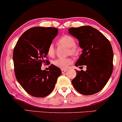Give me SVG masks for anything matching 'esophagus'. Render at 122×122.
Masks as SVG:
<instances>
[{
    "mask_svg": "<svg viewBox=\"0 0 122 122\" xmlns=\"http://www.w3.org/2000/svg\"><path fill=\"white\" fill-rule=\"evenodd\" d=\"M66 71H67V70H65V69H61V72H62L63 73H65L66 72Z\"/></svg>",
    "mask_w": 122,
    "mask_h": 122,
    "instance_id": "obj_1",
    "label": "esophagus"
}]
</instances>
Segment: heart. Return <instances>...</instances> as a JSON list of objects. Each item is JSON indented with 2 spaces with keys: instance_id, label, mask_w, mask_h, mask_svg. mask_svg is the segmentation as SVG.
<instances>
[{
  "instance_id": "1",
  "label": "heart",
  "mask_w": 122,
  "mask_h": 122,
  "mask_svg": "<svg viewBox=\"0 0 122 122\" xmlns=\"http://www.w3.org/2000/svg\"><path fill=\"white\" fill-rule=\"evenodd\" d=\"M59 43L68 47V54L76 56L79 53V50L76 46V40L72 36L65 35L59 40ZM47 55L50 57L54 56L55 54V48L53 43H50L47 49ZM55 66L61 69H66L72 63V60L70 58H58L52 61Z\"/></svg>"
}]
</instances>
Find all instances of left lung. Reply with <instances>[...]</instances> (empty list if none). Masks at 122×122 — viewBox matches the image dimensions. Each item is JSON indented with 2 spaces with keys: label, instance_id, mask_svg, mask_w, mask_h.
Listing matches in <instances>:
<instances>
[{
  "label": "left lung",
  "instance_id": "left-lung-1",
  "mask_svg": "<svg viewBox=\"0 0 122 122\" xmlns=\"http://www.w3.org/2000/svg\"><path fill=\"white\" fill-rule=\"evenodd\" d=\"M69 33L79 40L82 52L75 64L86 71H76L72 80L75 89L83 95H92L101 91L107 84L113 70V51L108 39L91 26L70 28Z\"/></svg>",
  "mask_w": 122,
  "mask_h": 122
}]
</instances>
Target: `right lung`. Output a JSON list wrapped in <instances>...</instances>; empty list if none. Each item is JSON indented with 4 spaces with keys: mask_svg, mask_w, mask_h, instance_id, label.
I'll return each instance as SVG.
<instances>
[{
    "mask_svg": "<svg viewBox=\"0 0 122 122\" xmlns=\"http://www.w3.org/2000/svg\"><path fill=\"white\" fill-rule=\"evenodd\" d=\"M53 27H34L20 37L13 49V61L16 78L30 95L44 97L53 91L61 69L53 64L49 71L41 70L42 64L48 63L47 49L58 34Z\"/></svg>",
    "mask_w": 122,
    "mask_h": 122,
    "instance_id": "obj_1",
    "label": "right lung"
}]
</instances>
